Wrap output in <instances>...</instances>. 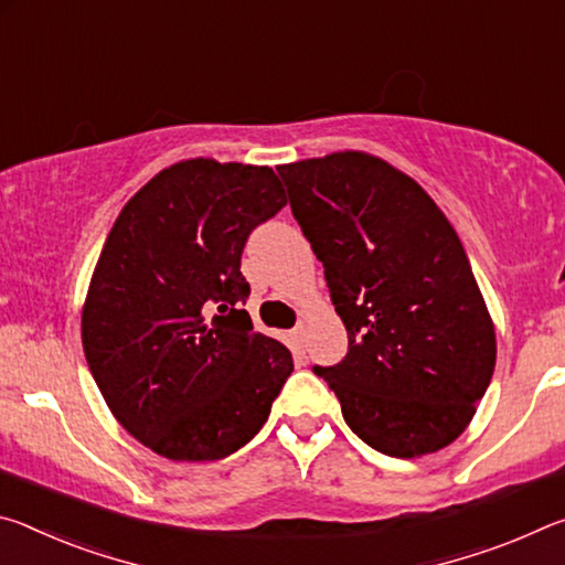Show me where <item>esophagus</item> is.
<instances>
[{"label":"esophagus","mask_w":565,"mask_h":565,"mask_svg":"<svg viewBox=\"0 0 565 565\" xmlns=\"http://www.w3.org/2000/svg\"><path fill=\"white\" fill-rule=\"evenodd\" d=\"M294 339H296V343H299V347H303V341H306V321H299L294 327Z\"/></svg>","instance_id":"esophagus-1"}]
</instances>
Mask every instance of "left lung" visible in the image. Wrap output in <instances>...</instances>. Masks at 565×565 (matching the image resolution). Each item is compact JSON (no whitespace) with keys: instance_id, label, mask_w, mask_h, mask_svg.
<instances>
[{"instance_id":"obj_1","label":"left lung","mask_w":565,"mask_h":565,"mask_svg":"<svg viewBox=\"0 0 565 565\" xmlns=\"http://www.w3.org/2000/svg\"><path fill=\"white\" fill-rule=\"evenodd\" d=\"M349 333L313 366L363 444L418 458L456 441L495 366V331L454 226L404 171L363 151L276 169Z\"/></svg>"}]
</instances>
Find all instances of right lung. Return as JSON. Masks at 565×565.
<instances>
[{
  "instance_id": "right-lung-1",
  "label": "right lung",
  "mask_w": 565,
  "mask_h": 565,
  "mask_svg": "<svg viewBox=\"0 0 565 565\" xmlns=\"http://www.w3.org/2000/svg\"><path fill=\"white\" fill-rule=\"evenodd\" d=\"M284 206L269 167L186 159L114 222L82 311L84 356L114 418L159 456L238 451L291 376V351L242 309L246 238Z\"/></svg>"
}]
</instances>
